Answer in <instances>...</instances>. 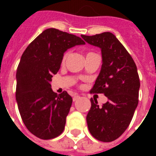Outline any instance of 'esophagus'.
<instances>
[{
    "instance_id": "1",
    "label": "esophagus",
    "mask_w": 156,
    "mask_h": 156,
    "mask_svg": "<svg viewBox=\"0 0 156 156\" xmlns=\"http://www.w3.org/2000/svg\"><path fill=\"white\" fill-rule=\"evenodd\" d=\"M80 98V96H79V95L78 94H74V96H73V101H77V100H78V98Z\"/></svg>"
}]
</instances>
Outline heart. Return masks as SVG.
Masks as SVG:
<instances>
[{"label": "heart", "mask_w": 156, "mask_h": 156, "mask_svg": "<svg viewBox=\"0 0 156 156\" xmlns=\"http://www.w3.org/2000/svg\"><path fill=\"white\" fill-rule=\"evenodd\" d=\"M91 53V52H90ZM68 52H65L64 55H63V57H62V62H64L65 61H66V58H67V57H68Z\"/></svg>", "instance_id": "heart-1"}]
</instances>
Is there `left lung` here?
<instances>
[{"instance_id": "1", "label": "left lung", "mask_w": 156, "mask_h": 156, "mask_svg": "<svg viewBox=\"0 0 156 156\" xmlns=\"http://www.w3.org/2000/svg\"><path fill=\"white\" fill-rule=\"evenodd\" d=\"M82 37L102 52L101 70L90 92L108 98L102 106L94 98L90 99L91 108L86 118L88 130L98 140L111 142L126 130L137 108L140 86L137 67L111 32Z\"/></svg>"}]
</instances>
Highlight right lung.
Listing matches in <instances>:
<instances>
[{"label": "right lung", "instance_id": "1", "mask_svg": "<svg viewBox=\"0 0 156 156\" xmlns=\"http://www.w3.org/2000/svg\"><path fill=\"white\" fill-rule=\"evenodd\" d=\"M85 42L58 29L45 30L28 45L16 70V99L26 127L41 140L62 133L73 98L66 91L57 94L51 78L60 68L64 52Z\"/></svg>", "mask_w": 156, "mask_h": 156}]
</instances>
